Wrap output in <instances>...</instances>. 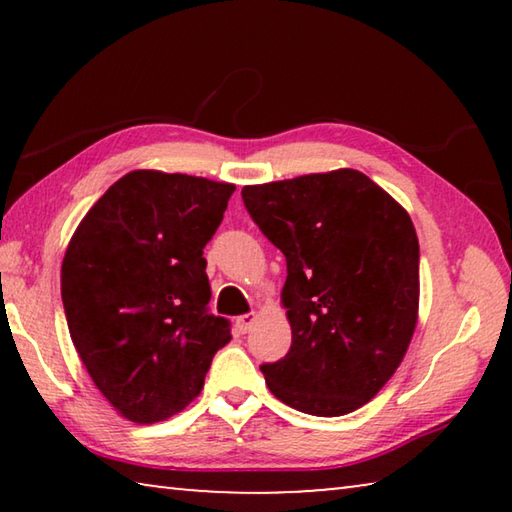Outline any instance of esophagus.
Instances as JSON below:
<instances>
[{
	"mask_svg": "<svg viewBox=\"0 0 512 512\" xmlns=\"http://www.w3.org/2000/svg\"><path fill=\"white\" fill-rule=\"evenodd\" d=\"M255 320H257V314H255V311H250V314H241V316H237V320H235L237 332H239V334H246V332H250V327L255 325Z\"/></svg>",
	"mask_w": 512,
	"mask_h": 512,
	"instance_id": "obj_1",
	"label": "esophagus"
}]
</instances>
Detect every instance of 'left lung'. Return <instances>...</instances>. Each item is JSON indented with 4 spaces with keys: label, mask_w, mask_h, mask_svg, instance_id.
Wrapping results in <instances>:
<instances>
[{
    "label": "left lung",
    "mask_w": 512,
    "mask_h": 512,
    "mask_svg": "<svg viewBox=\"0 0 512 512\" xmlns=\"http://www.w3.org/2000/svg\"><path fill=\"white\" fill-rule=\"evenodd\" d=\"M241 198L287 259L291 348L259 366L268 388L320 418L357 411L393 377L418 323L411 216L354 169L250 185Z\"/></svg>",
    "instance_id": "left-lung-1"
}]
</instances>
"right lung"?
<instances>
[{"instance_id": "right-lung-1", "label": "right lung", "mask_w": 512, "mask_h": 512, "mask_svg": "<svg viewBox=\"0 0 512 512\" xmlns=\"http://www.w3.org/2000/svg\"><path fill=\"white\" fill-rule=\"evenodd\" d=\"M235 185L131 171L76 228L60 271L69 334L85 370L124 418L151 424L203 391L232 339L212 298L203 248Z\"/></svg>"}]
</instances>
